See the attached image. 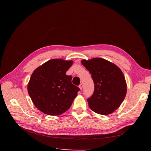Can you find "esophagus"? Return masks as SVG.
Instances as JSON below:
<instances>
[{"label":"esophagus","instance_id":"1","mask_svg":"<svg viewBox=\"0 0 151 151\" xmlns=\"http://www.w3.org/2000/svg\"><path fill=\"white\" fill-rule=\"evenodd\" d=\"M79 88H80V89L81 90H82V89H83V84H79Z\"/></svg>","mask_w":151,"mask_h":151}]
</instances>
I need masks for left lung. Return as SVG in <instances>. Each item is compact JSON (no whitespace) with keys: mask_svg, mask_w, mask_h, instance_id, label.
<instances>
[{"mask_svg":"<svg viewBox=\"0 0 151 151\" xmlns=\"http://www.w3.org/2000/svg\"><path fill=\"white\" fill-rule=\"evenodd\" d=\"M94 84L88 99L89 108L100 115H109L119 108L127 93V84L122 70L114 63L101 58L83 60Z\"/></svg>","mask_w":151,"mask_h":151,"instance_id":"obj_1","label":"left lung"}]
</instances>
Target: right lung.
Listing matches in <instances>:
<instances>
[{
	"mask_svg": "<svg viewBox=\"0 0 151 151\" xmlns=\"http://www.w3.org/2000/svg\"><path fill=\"white\" fill-rule=\"evenodd\" d=\"M71 60L52 59L34 70L28 85L29 96L40 111L48 115H59L70 108L80 91L72 83L66 72Z\"/></svg>",
	"mask_w": 151,
	"mask_h": 151,
	"instance_id": "right-lung-1",
	"label": "right lung"
}]
</instances>
